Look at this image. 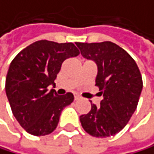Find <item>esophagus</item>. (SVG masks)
I'll return each mask as SVG.
<instances>
[{
    "instance_id": "obj_1",
    "label": "esophagus",
    "mask_w": 154,
    "mask_h": 154,
    "mask_svg": "<svg viewBox=\"0 0 154 154\" xmlns=\"http://www.w3.org/2000/svg\"><path fill=\"white\" fill-rule=\"evenodd\" d=\"M74 99H75V100H79V96H75V97H74Z\"/></svg>"
}]
</instances>
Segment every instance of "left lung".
Segmentation results:
<instances>
[{"instance_id":"8db88e82","label":"left lung","mask_w":154,"mask_h":154,"mask_svg":"<svg viewBox=\"0 0 154 154\" xmlns=\"http://www.w3.org/2000/svg\"><path fill=\"white\" fill-rule=\"evenodd\" d=\"M82 57L96 62V85L103 99L92 104L87 115L79 116L82 128L94 137H109L129 122L138 104L143 88L142 76L134 60L111 42H75Z\"/></svg>"}]
</instances>
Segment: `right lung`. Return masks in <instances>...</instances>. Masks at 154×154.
Listing matches in <instances>:
<instances>
[{"mask_svg": "<svg viewBox=\"0 0 154 154\" xmlns=\"http://www.w3.org/2000/svg\"><path fill=\"white\" fill-rule=\"evenodd\" d=\"M72 42L38 41L15 57L5 79V93L14 116L27 133L42 136L57 128L62 110L74 101L73 94H57L55 79L62 62L79 56Z\"/></svg>", "mask_w": 154, "mask_h": 154, "instance_id": "1", "label": "right lung"}]
</instances>
